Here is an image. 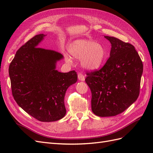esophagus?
Wrapping results in <instances>:
<instances>
[{"mask_svg": "<svg viewBox=\"0 0 153 153\" xmlns=\"http://www.w3.org/2000/svg\"><path fill=\"white\" fill-rule=\"evenodd\" d=\"M78 79H79V81H84L85 79V76L83 75V74H82L81 73H79L78 74Z\"/></svg>", "mask_w": 153, "mask_h": 153, "instance_id": "obj_1", "label": "esophagus"}]
</instances>
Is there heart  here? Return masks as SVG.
Segmentation results:
<instances>
[{
	"label": "heart",
	"instance_id": "b5f03b06",
	"mask_svg": "<svg viewBox=\"0 0 153 153\" xmlns=\"http://www.w3.org/2000/svg\"><path fill=\"white\" fill-rule=\"evenodd\" d=\"M68 53L73 58L81 60V66L85 69L94 71L99 69L105 59L106 52L100 43L88 39H77L70 43ZM65 60L72 62V59L68 54L65 53Z\"/></svg>",
	"mask_w": 153,
	"mask_h": 153
}]
</instances>
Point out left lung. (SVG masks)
<instances>
[{
    "label": "left lung",
    "mask_w": 153,
    "mask_h": 153,
    "mask_svg": "<svg viewBox=\"0 0 153 153\" xmlns=\"http://www.w3.org/2000/svg\"><path fill=\"white\" fill-rule=\"evenodd\" d=\"M104 37L111 44L110 57L100 70L87 73L85 82L92 92L94 114L109 117L123 112L138 97L143 63L130 43Z\"/></svg>",
    "instance_id": "obj_1"
}]
</instances>
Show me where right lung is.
I'll return each mask as SVG.
<instances>
[{
    "label": "right lung",
    "instance_id": "obj_1",
    "mask_svg": "<svg viewBox=\"0 0 153 153\" xmlns=\"http://www.w3.org/2000/svg\"><path fill=\"white\" fill-rule=\"evenodd\" d=\"M46 35L39 34L21 46L9 66L13 98L28 114L42 122L59 120L66 114V90L77 80L76 71L56 70L63 56L38 48Z\"/></svg>",
    "mask_w": 153,
    "mask_h": 153
}]
</instances>
